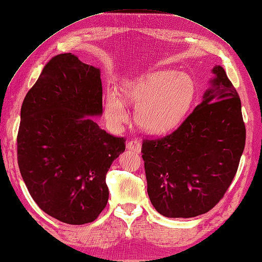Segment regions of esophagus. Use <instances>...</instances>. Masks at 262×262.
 <instances>
[{
    "instance_id": "obj_1",
    "label": "esophagus",
    "mask_w": 262,
    "mask_h": 262,
    "mask_svg": "<svg viewBox=\"0 0 262 262\" xmlns=\"http://www.w3.org/2000/svg\"><path fill=\"white\" fill-rule=\"evenodd\" d=\"M125 147H127V149H129L135 154L141 152V144L137 141H130L129 143H127V145H125Z\"/></svg>"
}]
</instances>
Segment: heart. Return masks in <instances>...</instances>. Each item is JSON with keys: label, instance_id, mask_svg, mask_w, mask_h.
<instances>
[{"label": "heart", "instance_id": "heart-1", "mask_svg": "<svg viewBox=\"0 0 262 262\" xmlns=\"http://www.w3.org/2000/svg\"><path fill=\"white\" fill-rule=\"evenodd\" d=\"M196 95L194 79L187 73L159 70L142 75L122 87L125 102L137 105L134 119L150 133H163L179 124L192 105ZM105 118L115 131L128 121L121 97L114 90L106 95Z\"/></svg>", "mask_w": 262, "mask_h": 262}]
</instances>
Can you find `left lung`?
I'll return each instance as SVG.
<instances>
[{
    "instance_id": "obj_1",
    "label": "left lung",
    "mask_w": 262,
    "mask_h": 262,
    "mask_svg": "<svg viewBox=\"0 0 262 262\" xmlns=\"http://www.w3.org/2000/svg\"><path fill=\"white\" fill-rule=\"evenodd\" d=\"M212 72L211 87L180 127L142 145L150 202L165 217L212 210L232 183L245 147L239 97L221 66Z\"/></svg>"
}]
</instances>
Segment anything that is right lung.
Here are the masks:
<instances>
[{
  "label": "right lung",
  "mask_w": 262,
  "mask_h": 262,
  "mask_svg": "<svg viewBox=\"0 0 262 262\" xmlns=\"http://www.w3.org/2000/svg\"><path fill=\"white\" fill-rule=\"evenodd\" d=\"M100 69L61 54L45 66L21 106L20 173L35 203L69 225L96 221L106 206V173L124 139L102 130Z\"/></svg>",
  "instance_id": "right-lung-1"
}]
</instances>
